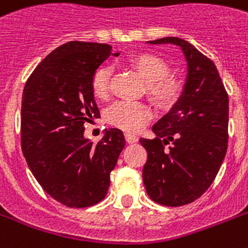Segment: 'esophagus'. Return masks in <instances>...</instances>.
I'll return each mask as SVG.
<instances>
[{"label": "esophagus", "mask_w": 248, "mask_h": 248, "mask_svg": "<svg viewBox=\"0 0 248 248\" xmlns=\"http://www.w3.org/2000/svg\"><path fill=\"white\" fill-rule=\"evenodd\" d=\"M124 138H126V141L130 144L136 143V141H138V136L131 134V132H124Z\"/></svg>", "instance_id": "obj_1"}]
</instances>
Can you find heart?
I'll use <instances>...</instances> for the list:
<instances>
[{"mask_svg": "<svg viewBox=\"0 0 248 248\" xmlns=\"http://www.w3.org/2000/svg\"><path fill=\"white\" fill-rule=\"evenodd\" d=\"M128 64L144 81L148 97L157 108L169 109L176 103L181 86L176 78L169 76V65L161 58L152 54H138L128 60ZM109 81V67L101 65L93 73L91 91L97 99L108 96ZM151 118V109L140 103L121 101L113 105L108 113L109 124L131 132L139 131Z\"/></svg>", "mask_w": 248, "mask_h": 248, "instance_id": "b5f03b06", "label": "heart"}]
</instances>
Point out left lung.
I'll return each instance as SVG.
<instances>
[{
	"mask_svg": "<svg viewBox=\"0 0 248 248\" xmlns=\"http://www.w3.org/2000/svg\"><path fill=\"white\" fill-rule=\"evenodd\" d=\"M148 42L179 46L186 60L180 97L152 127L155 139L140 138L148 153L143 169L148 196L177 207L200 198L219 172L228 149L229 99L214 62L188 41L165 37Z\"/></svg>",
	"mask_w": 248,
	"mask_h": 248,
	"instance_id": "8db88e82",
	"label": "left lung"
}]
</instances>
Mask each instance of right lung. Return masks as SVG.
Masks as SVG:
<instances>
[{"instance_id":"add662e5","label":"right lung","mask_w":248,"mask_h":248,"mask_svg":"<svg viewBox=\"0 0 248 248\" xmlns=\"http://www.w3.org/2000/svg\"><path fill=\"white\" fill-rule=\"evenodd\" d=\"M110 54L109 45L67 42L38 64L23 91V155L45 192L67 207L104 200L126 144L118 128L105 130L96 144L83 136L86 122L100 117L91 77Z\"/></svg>"}]
</instances>
